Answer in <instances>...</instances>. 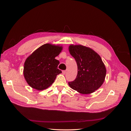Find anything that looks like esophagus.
<instances>
[{
    "label": "esophagus",
    "mask_w": 131,
    "mask_h": 131,
    "mask_svg": "<svg viewBox=\"0 0 131 131\" xmlns=\"http://www.w3.org/2000/svg\"><path fill=\"white\" fill-rule=\"evenodd\" d=\"M62 73H63V74L64 75L66 73V70H63L62 71Z\"/></svg>",
    "instance_id": "obj_1"
}]
</instances>
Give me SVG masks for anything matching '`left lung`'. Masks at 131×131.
I'll use <instances>...</instances> for the list:
<instances>
[{"label":"left lung","mask_w":131,"mask_h":131,"mask_svg":"<svg viewBox=\"0 0 131 131\" xmlns=\"http://www.w3.org/2000/svg\"><path fill=\"white\" fill-rule=\"evenodd\" d=\"M69 51L78 66L77 78L68 82L69 86L82 94L93 93L105 80L106 71L101 57L92 49L81 45H71Z\"/></svg>","instance_id":"left-lung-1"}]
</instances>
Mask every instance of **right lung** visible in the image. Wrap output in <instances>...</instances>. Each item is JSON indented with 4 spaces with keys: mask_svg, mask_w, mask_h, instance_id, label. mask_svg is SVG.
I'll return each mask as SVG.
<instances>
[{
    "mask_svg": "<svg viewBox=\"0 0 131 131\" xmlns=\"http://www.w3.org/2000/svg\"><path fill=\"white\" fill-rule=\"evenodd\" d=\"M62 50V46L46 43L26 59L23 75L31 88L41 91L53 84L57 75L62 73L57 68L59 62L55 59Z\"/></svg>",
    "mask_w": 131,
    "mask_h": 131,
    "instance_id": "add662e5",
    "label": "right lung"
}]
</instances>
